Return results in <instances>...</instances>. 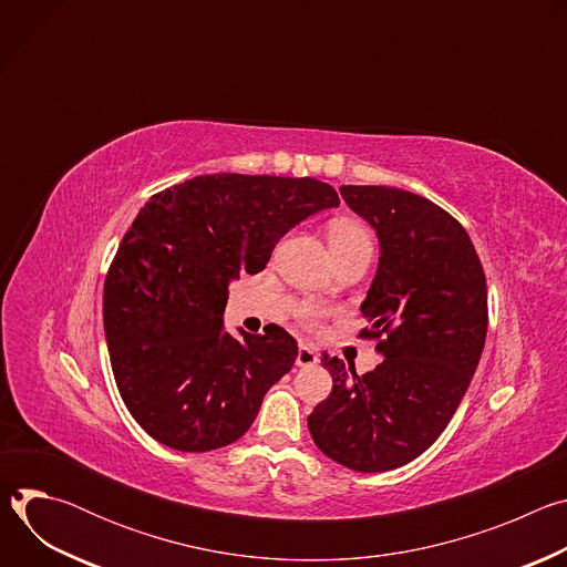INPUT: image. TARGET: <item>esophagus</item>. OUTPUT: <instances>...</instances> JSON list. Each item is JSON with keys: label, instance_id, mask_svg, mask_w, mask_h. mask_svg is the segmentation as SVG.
I'll list each match as a JSON object with an SVG mask.
<instances>
[{"label": "esophagus", "instance_id": "obj_1", "mask_svg": "<svg viewBox=\"0 0 567 567\" xmlns=\"http://www.w3.org/2000/svg\"><path fill=\"white\" fill-rule=\"evenodd\" d=\"M316 363H318L316 350H311V348H307V346H300V348H298V357H296V365H298V368H311V365H316Z\"/></svg>", "mask_w": 567, "mask_h": 567}]
</instances>
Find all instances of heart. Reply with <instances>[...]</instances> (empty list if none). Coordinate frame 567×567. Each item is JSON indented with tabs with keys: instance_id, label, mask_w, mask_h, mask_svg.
<instances>
[{
	"instance_id": "obj_1",
	"label": "heart",
	"mask_w": 567,
	"mask_h": 567,
	"mask_svg": "<svg viewBox=\"0 0 567 567\" xmlns=\"http://www.w3.org/2000/svg\"><path fill=\"white\" fill-rule=\"evenodd\" d=\"M328 239L332 254H346V251H354V249H372V239L370 233L354 219H334L328 228ZM322 309L316 305H302L298 309V318L305 322L307 328L316 326V320L320 318Z\"/></svg>"
}]
</instances>
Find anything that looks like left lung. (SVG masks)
I'll list each match as a JSON object with an SVG mask.
<instances>
[{
    "label": "left lung",
    "instance_id": "1",
    "mask_svg": "<svg viewBox=\"0 0 567 567\" xmlns=\"http://www.w3.org/2000/svg\"><path fill=\"white\" fill-rule=\"evenodd\" d=\"M379 237V267L361 302L383 361L365 374L322 361L332 392L307 417L334 462L381 473L422 455L446 429L487 339V282L473 241L444 208L409 190L341 186Z\"/></svg>",
    "mask_w": 567,
    "mask_h": 567
}]
</instances>
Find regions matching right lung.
I'll return each mask as SVG.
<instances>
[{
    "mask_svg": "<svg viewBox=\"0 0 567 567\" xmlns=\"http://www.w3.org/2000/svg\"><path fill=\"white\" fill-rule=\"evenodd\" d=\"M339 206L311 177L202 175L138 210L105 278L103 320L118 392L138 426L175 451L245 435L298 357L278 326L224 332L228 285L267 267L278 239Z\"/></svg>",
    "mask_w": 567,
    "mask_h": 567,
    "instance_id": "add662e5",
    "label": "right lung"
}]
</instances>
